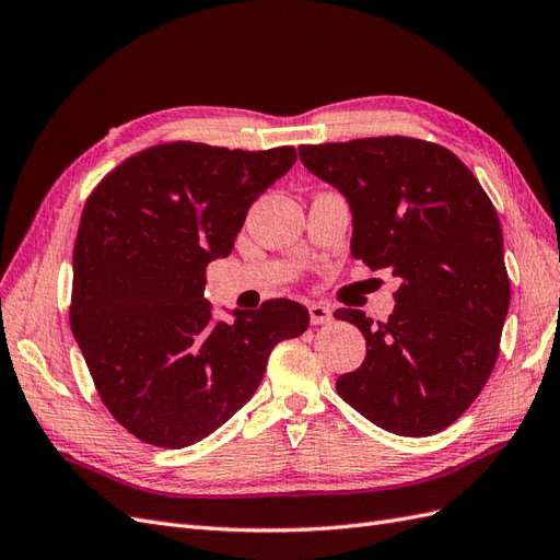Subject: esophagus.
Listing matches in <instances>:
<instances>
[{
  "label": "esophagus",
  "instance_id": "1",
  "mask_svg": "<svg viewBox=\"0 0 560 560\" xmlns=\"http://www.w3.org/2000/svg\"><path fill=\"white\" fill-rule=\"evenodd\" d=\"M308 313H311L313 325H327V322H331V308L327 303H311Z\"/></svg>",
  "mask_w": 560,
  "mask_h": 560
}]
</instances>
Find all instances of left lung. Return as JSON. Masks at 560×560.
<instances>
[{
    "label": "left lung",
    "mask_w": 560,
    "mask_h": 560,
    "mask_svg": "<svg viewBox=\"0 0 560 560\" xmlns=\"http://www.w3.org/2000/svg\"><path fill=\"white\" fill-rule=\"evenodd\" d=\"M299 156L348 198L354 257L401 280L385 322L334 313L366 338L338 395L387 432H442L483 389L510 311L493 200L453 151L404 135L301 144Z\"/></svg>",
    "instance_id": "left-lung-1"
}]
</instances>
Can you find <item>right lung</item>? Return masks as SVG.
I'll list each match as a JSON object with an SVG mask.
<instances>
[{"mask_svg": "<svg viewBox=\"0 0 560 560\" xmlns=\"http://www.w3.org/2000/svg\"><path fill=\"white\" fill-rule=\"evenodd\" d=\"M294 161V147L163 142L86 198L70 325L100 399L140 442L184 448L212 434L259 387L270 350L308 329L290 299L226 325L202 296L208 264L229 257L252 202Z\"/></svg>", "mask_w": 560, "mask_h": 560, "instance_id": "right-lung-1", "label": "right lung"}]
</instances>
